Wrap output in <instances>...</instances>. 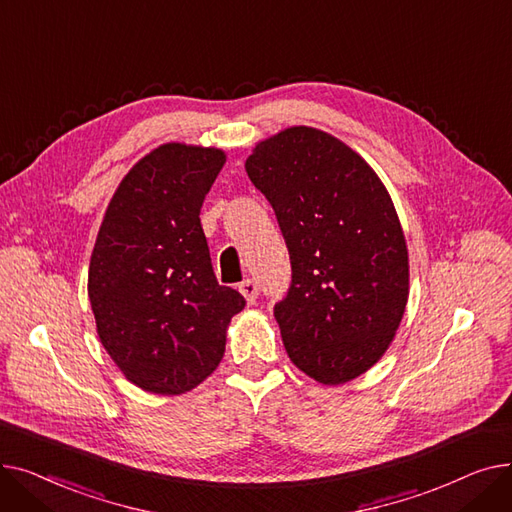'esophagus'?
Wrapping results in <instances>:
<instances>
[{
	"mask_svg": "<svg viewBox=\"0 0 512 512\" xmlns=\"http://www.w3.org/2000/svg\"><path fill=\"white\" fill-rule=\"evenodd\" d=\"M238 290H240L242 297H245L249 303H255L257 294H259V288H257V284H255L253 280H242V282L238 284Z\"/></svg>",
	"mask_w": 512,
	"mask_h": 512,
	"instance_id": "34e87169",
	"label": "esophagus"
}]
</instances>
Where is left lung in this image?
<instances>
[{
	"label": "left lung",
	"mask_w": 512,
	"mask_h": 512,
	"mask_svg": "<svg viewBox=\"0 0 512 512\" xmlns=\"http://www.w3.org/2000/svg\"><path fill=\"white\" fill-rule=\"evenodd\" d=\"M284 234L292 286L274 309L290 361L324 386L390 348L409 301V249L388 188L334 134L290 126L245 161Z\"/></svg>",
	"instance_id": "obj_1"
}]
</instances>
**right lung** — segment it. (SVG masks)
<instances>
[{
	"instance_id": "right-lung-1",
	"label": "right lung",
	"mask_w": 512,
	"mask_h": 512,
	"mask_svg": "<svg viewBox=\"0 0 512 512\" xmlns=\"http://www.w3.org/2000/svg\"><path fill=\"white\" fill-rule=\"evenodd\" d=\"M224 164L218 147H155L122 178L97 232L87 284L97 336L124 378L151 394H184L209 378L245 309L215 280L199 218Z\"/></svg>"
}]
</instances>
